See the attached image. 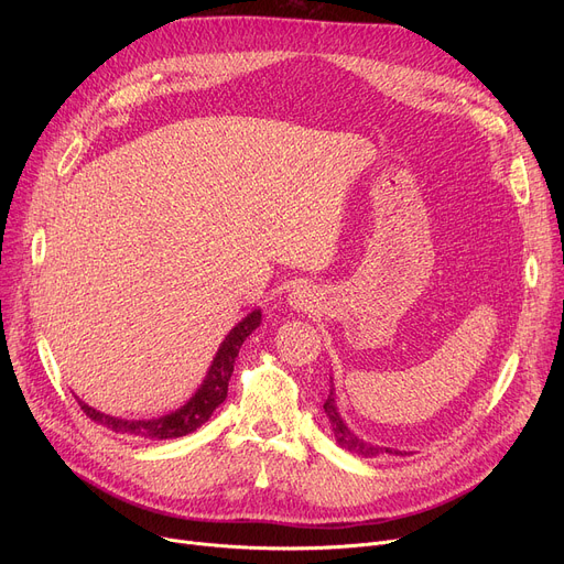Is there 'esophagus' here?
<instances>
[{
	"mask_svg": "<svg viewBox=\"0 0 564 564\" xmlns=\"http://www.w3.org/2000/svg\"><path fill=\"white\" fill-rule=\"evenodd\" d=\"M290 304H292V308H297V311H306V308H311L308 304H311V300H313V294L308 292V288H304V285H297L294 288L292 292H290Z\"/></svg>",
	"mask_w": 564,
	"mask_h": 564,
	"instance_id": "1",
	"label": "esophagus"
}]
</instances>
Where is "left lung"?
I'll return each instance as SVG.
<instances>
[{
    "instance_id": "1",
    "label": "left lung",
    "mask_w": 564,
    "mask_h": 564,
    "mask_svg": "<svg viewBox=\"0 0 564 564\" xmlns=\"http://www.w3.org/2000/svg\"><path fill=\"white\" fill-rule=\"evenodd\" d=\"M324 413H327L329 419V425H332V432H334V438L340 448L354 453V455H361V457H377V455H402L393 448H379V446H372V443L359 438L357 434H354L340 419V413L336 409V398H334V389L329 391V398L327 402H324Z\"/></svg>"
}]
</instances>
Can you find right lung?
<instances>
[{
    "mask_svg": "<svg viewBox=\"0 0 564 564\" xmlns=\"http://www.w3.org/2000/svg\"><path fill=\"white\" fill-rule=\"evenodd\" d=\"M260 319H262L260 311H253L242 322L235 324L230 334L226 336V340L219 345V349L215 354V361H213L210 370H207L200 389L189 398L187 404H183L177 411L166 413V416L151 419V421H126V419L107 416V413L88 406L79 398H77V402L88 419L116 434H128V436H139V438H158V441L192 434L207 419H210L213 411L226 400L228 379L232 375L237 354H240L242 343L260 327Z\"/></svg>",
    "mask_w": 564,
    "mask_h": 564,
    "instance_id": "right-lung-1",
    "label": "right lung"
}]
</instances>
